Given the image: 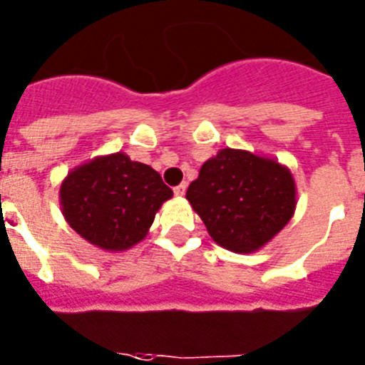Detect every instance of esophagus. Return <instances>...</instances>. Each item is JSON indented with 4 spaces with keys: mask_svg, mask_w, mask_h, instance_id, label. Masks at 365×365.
<instances>
[{
    "mask_svg": "<svg viewBox=\"0 0 365 365\" xmlns=\"http://www.w3.org/2000/svg\"><path fill=\"white\" fill-rule=\"evenodd\" d=\"M185 191H187L185 183H180L178 187H174V195H176V196H183V195H185Z\"/></svg>",
    "mask_w": 365,
    "mask_h": 365,
    "instance_id": "1",
    "label": "esophagus"
}]
</instances>
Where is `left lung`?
Listing matches in <instances>:
<instances>
[{
  "label": "left lung",
  "instance_id": "1",
  "mask_svg": "<svg viewBox=\"0 0 365 365\" xmlns=\"http://www.w3.org/2000/svg\"><path fill=\"white\" fill-rule=\"evenodd\" d=\"M185 198L211 239L235 253L264 248L290 222L297 204L287 165L230 147L202 165Z\"/></svg>",
  "mask_w": 365,
  "mask_h": 365
}]
</instances>
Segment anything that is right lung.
<instances>
[{
    "mask_svg": "<svg viewBox=\"0 0 365 365\" xmlns=\"http://www.w3.org/2000/svg\"><path fill=\"white\" fill-rule=\"evenodd\" d=\"M173 198L160 173L125 152L97 156L69 170L60 185L66 222L90 244L125 252L147 237L154 217Z\"/></svg>",
    "mask_w": 365,
    "mask_h": 365,
    "instance_id": "right-lung-1",
    "label": "right lung"
}]
</instances>
